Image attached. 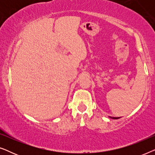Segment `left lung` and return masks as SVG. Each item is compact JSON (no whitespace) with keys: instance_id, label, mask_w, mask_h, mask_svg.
<instances>
[{"instance_id":"8db88e82","label":"left lung","mask_w":155,"mask_h":155,"mask_svg":"<svg viewBox=\"0 0 155 155\" xmlns=\"http://www.w3.org/2000/svg\"><path fill=\"white\" fill-rule=\"evenodd\" d=\"M111 118H113V119H118V118H119L120 117H111Z\"/></svg>"}]
</instances>
